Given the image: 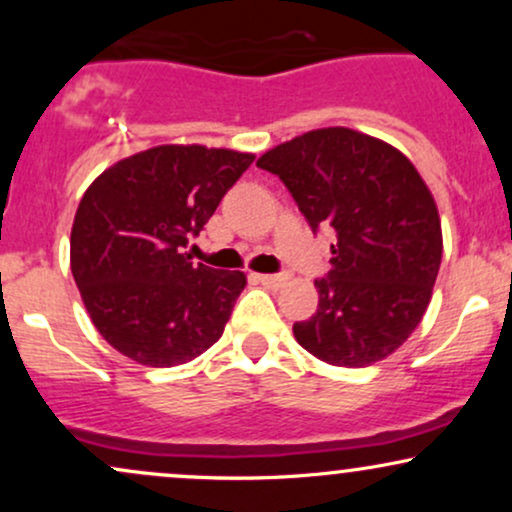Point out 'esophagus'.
Instances as JSON below:
<instances>
[{"label":"esophagus","instance_id":"obj_1","mask_svg":"<svg viewBox=\"0 0 512 512\" xmlns=\"http://www.w3.org/2000/svg\"><path fill=\"white\" fill-rule=\"evenodd\" d=\"M255 279L260 281L262 286H267V289H281V286L289 281V276L286 274H255Z\"/></svg>","mask_w":512,"mask_h":512}]
</instances>
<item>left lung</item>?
Instances as JSON below:
<instances>
[{
    "label": "left lung",
    "instance_id": "left-lung-1",
    "mask_svg": "<svg viewBox=\"0 0 512 512\" xmlns=\"http://www.w3.org/2000/svg\"><path fill=\"white\" fill-rule=\"evenodd\" d=\"M310 228H332L317 313L293 325L305 351L344 368L383 361L419 327L443 257L436 199L402 151L349 127L305 132L257 158Z\"/></svg>",
    "mask_w": 512,
    "mask_h": 512
}]
</instances>
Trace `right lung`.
<instances>
[{"label":"right lung","mask_w":512,"mask_h":512,"mask_svg":"<svg viewBox=\"0 0 512 512\" xmlns=\"http://www.w3.org/2000/svg\"><path fill=\"white\" fill-rule=\"evenodd\" d=\"M252 161L233 149L161 144L113 163L88 185L69 262L91 322L122 356L170 368L219 342L248 279L195 267L182 248Z\"/></svg>","instance_id":"add662e5"}]
</instances>
